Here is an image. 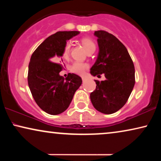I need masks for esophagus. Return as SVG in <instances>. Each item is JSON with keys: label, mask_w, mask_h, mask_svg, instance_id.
<instances>
[{"label": "esophagus", "mask_w": 161, "mask_h": 161, "mask_svg": "<svg viewBox=\"0 0 161 161\" xmlns=\"http://www.w3.org/2000/svg\"><path fill=\"white\" fill-rule=\"evenodd\" d=\"M86 80V78H82V80H83V82H84V81Z\"/></svg>", "instance_id": "34e87169"}]
</instances>
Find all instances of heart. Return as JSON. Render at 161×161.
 Wrapping results in <instances>:
<instances>
[{"instance_id": "obj_1", "label": "heart", "mask_w": 161, "mask_h": 161, "mask_svg": "<svg viewBox=\"0 0 161 161\" xmlns=\"http://www.w3.org/2000/svg\"><path fill=\"white\" fill-rule=\"evenodd\" d=\"M81 43L85 48L86 51L87 53L91 51L92 50H95V44L92 39L89 38H83L81 39ZM70 49H71V45L69 42L66 43L65 45L64 46L62 50V58L64 60H68L69 58L70 55ZM88 69V65L86 64H83L81 62H75L72 64V65L70 67V70L72 72L75 74L79 75H83L84 74L86 70Z\"/></svg>"}]
</instances>
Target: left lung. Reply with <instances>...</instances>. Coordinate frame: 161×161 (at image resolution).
<instances>
[{
  "label": "left lung",
  "mask_w": 161,
  "mask_h": 161,
  "mask_svg": "<svg viewBox=\"0 0 161 161\" xmlns=\"http://www.w3.org/2000/svg\"><path fill=\"white\" fill-rule=\"evenodd\" d=\"M99 53L91 68L94 76L104 73L105 80H95L96 89L90 94L92 105L103 114L119 111L127 103L135 85V68L125 46L113 34L97 31Z\"/></svg>",
  "instance_id": "left-lung-1"
}]
</instances>
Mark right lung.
Segmentation results:
<instances>
[{
	"label": "right lung",
	"instance_id": "add662e5",
	"mask_svg": "<svg viewBox=\"0 0 161 161\" xmlns=\"http://www.w3.org/2000/svg\"><path fill=\"white\" fill-rule=\"evenodd\" d=\"M79 33L76 31L56 32L47 37L31 57L28 86L39 107L51 115L67 109L75 92L82 83V79L75 74L69 73L65 79L61 76L59 72L64 67L58 59L62 56L67 40Z\"/></svg>",
	"mask_w": 161,
	"mask_h": 161
}]
</instances>
